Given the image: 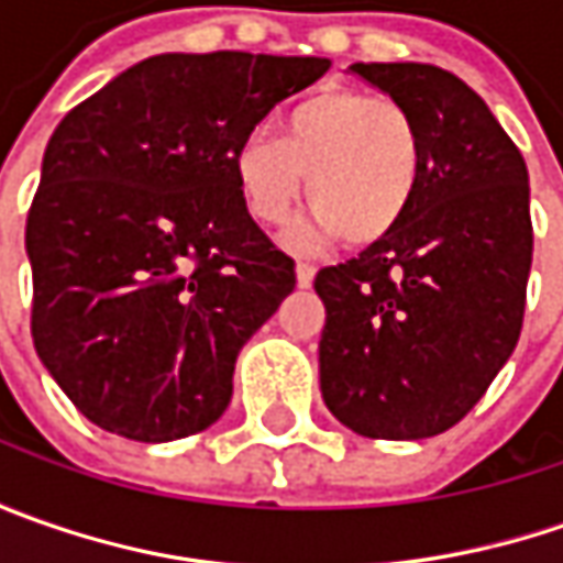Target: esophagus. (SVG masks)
<instances>
[{"label":"esophagus","instance_id":"esophagus-1","mask_svg":"<svg viewBox=\"0 0 563 563\" xmlns=\"http://www.w3.org/2000/svg\"><path fill=\"white\" fill-rule=\"evenodd\" d=\"M313 275L316 269L310 263H297V285H300V288H310V285H313Z\"/></svg>","mask_w":563,"mask_h":563}]
</instances>
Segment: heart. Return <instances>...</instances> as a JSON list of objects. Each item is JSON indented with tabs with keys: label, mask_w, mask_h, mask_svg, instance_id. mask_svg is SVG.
I'll return each mask as SVG.
<instances>
[{
	"label": "heart",
	"mask_w": 563,
	"mask_h": 563,
	"mask_svg": "<svg viewBox=\"0 0 563 563\" xmlns=\"http://www.w3.org/2000/svg\"><path fill=\"white\" fill-rule=\"evenodd\" d=\"M422 175V137L410 112L357 90H322L288 109L278 141L253 134L234 150V181L260 225L288 219L307 178L313 212L291 244L373 247L404 222Z\"/></svg>",
	"instance_id": "obj_1"
}]
</instances>
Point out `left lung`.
<instances>
[{
    "mask_svg": "<svg viewBox=\"0 0 563 563\" xmlns=\"http://www.w3.org/2000/svg\"><path fill=\"white\" fill-rule=\"evenodd\" d=\"M351 71L417 121L422 175L385 241L316 275L319 388L357 435L413 442L464 420L517 347L532 266L530 175L461 77L420 62Z\"/></svg>",
    "mask_w": 563,
    "mask_h": 563,
    "instance_id": "8db88e82",
    "label": "left lung"
}]
</instances>
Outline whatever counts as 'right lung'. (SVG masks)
<instances>
[{
	"instance_id": "1",
	"label": "right lung",
	"mask_w": 563,
	"mask_h": 563,
	"mask_svg": "<svg viewBox=\"0 0 563 563\" xmlns=\"http://www.w3.org/2000/svg\"><path fill=\"white\" fill-rule=\"evenodd\" d=\"M329 58L165 53L49 137L27 212L33 347L99 429L175 442L225 413L241 347L294 291L234 150Z\"/></svg>"
}]
</instances>
